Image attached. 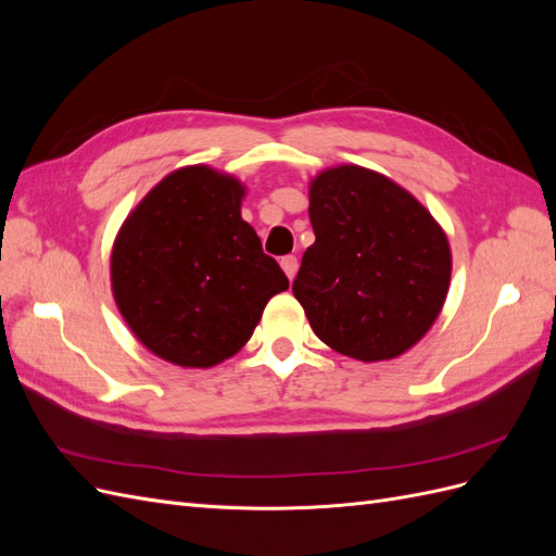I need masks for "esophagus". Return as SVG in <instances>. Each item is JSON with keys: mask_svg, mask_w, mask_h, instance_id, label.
<instances>
[{"mask_svg": "<svg viewBox=\"0 0 556 556\" xmlns=\"http://www.w3.org/2000/svg\"><path fill=\"white\" fill-rule=\"evenodd\" d=\"M280 266H282V271L288 274V278H290V280H294V276H296V268H299V260H296L294 255H285V257L280 260Z\"/></svg>", "mask_w": 556, "mask_h": 556, "instance_id": "obj_1", "label": "esophagus"}]
</instances>
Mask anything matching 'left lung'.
I'll return each instance as SVG.
<instances>
[{"instance_id":"left-lung-1","label":"left lung","mask_w":556,"mask_h":556,"mask_svg":"<svg viewBox=\"0 0 556 556\" xmlns=\"http://www.w3.org/2000/svg\"><path fill=\"white\" fill-rule=\"evenodd\" d=\"M315 243L292 282L308 323L341 355L399 357L439 317L452 257L431 213L390 178L336 166L311 185Z\"/></svg>"}]
</instances>
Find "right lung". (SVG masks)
<instances>
[{"instance_id": "add662e5", "label": "right lung", "mask_w": 556, "mask_h": 556, "mask_svg": "<svg viewBox=\"0 0 556 556\" xmlns=\"http://www.w3.org/2000/svg\"><path fill=\"white\" fill-rule=\"evenodd\" d=\"M243 188L188 166L148 192L117 233L115 304L157 357L206 368L239 352L290 280L241 217Z\"/></svg>"}]
</instances>
